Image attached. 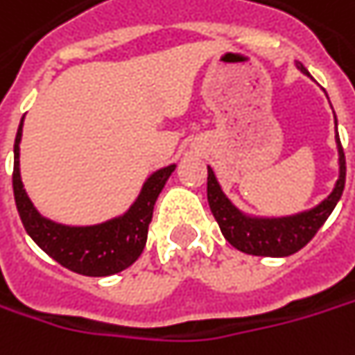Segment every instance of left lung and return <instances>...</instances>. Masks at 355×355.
<instances>
[{
  "instance_id": "1",
  "label": "left lung",
  "mask_w": 355,
  "mask_h": 355,
  "mask_svg": "<svg viewBox=\"0 0 355 355\" xmlns=\"http://www.w3.org/2000/svg\"><path fill=\"white\" fill-rule=\"evenodd\" d=\"M295 67L311 78L310 71L295 62ZM336 117V114H334ZM336 148H338V180L328 198H324L318 205L310 209L290 214V216H252L245 214L234 204L220 186L216 171L207 166V202L216 222L222 230L223 238L227 239L236 250L250 256L286 257L300 252L310 241L318 230L338 205L344 186H346V155L338 137V119H336Z\"/></svg>"
}]
</instances>
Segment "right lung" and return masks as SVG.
Instances as JSON below:
<instances>
[{
    "label": "right lung",
    "mask_w": 355,
    "mask_h": 355,
    "mask_svg": "<svg viewBox=\"0 0 355 355\" xmlns=\"http://www.w3.org/2000/svg\"><path fill=\"white\" fill-rule=\"evenodd\" d=\"M26 117V116H24ZM24 117L13 144V196L21 223L45 254L63 268L89 277H103L123 272L141 256L153 205L173 173L175 164L155 169L144 182L133 204L116 218L92 225H67L45 218L27 196L19 171V144L24 135Z\"/></svg>",
    "instance_id": "obj_1"
}]
</instances>
